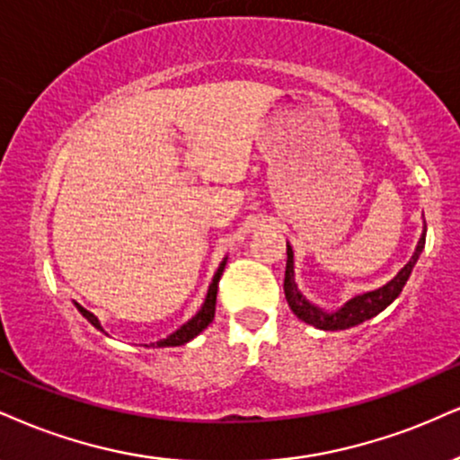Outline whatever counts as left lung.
Masks as SVG:
<instances>
[{
  "instance_id": "left-lung-1",
  "label": "left lung",
  "mask_w": 460,
  "mask_h": 460,
  "mask_svg": "<svg viewBox=\"0 0 460 460\" xmlns=\"http://www.w3.org/2000/svg\"><path fill=\"white\" fill-rule=\"evenodd\" d=\"M424 239H427V224H424L422 236L420 241H418L416 252H413L411 260L386 283V286L349 298L348 303L337 311H324L315 307L314 303H309V300L300 294V290L296 288V281H294V252L292 247L288 245L286 279H283V292H286L288 305H290V309L294 311V315H296L298 320L307 322V324L320 328V331H345V328L358 326L362 322L371 320V317L382 314V311L386 309L401 292H403V286L407 283V279H410L413 266H416L418 258H420L424 249Z\"/></svg>"
}]
</instances>
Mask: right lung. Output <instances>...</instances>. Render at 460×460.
Listing matches in <instances>:
<instances>
[{
  "label": "right lung",
  "instance_id": "right-lung-1",
  "mask_svg": "<svg viewBox=\"0 0 460 460\" xmlns=\"http://www.w3.org/2000/svg\"><path fill=\"white\" fill-rule=\"evenodd\" d=\"M226 260H228V258H224V262L219 264L217 273H215L211 286H208L207 298H204L200 311H198V314L191 317L190 322H185V324L181 326L179 331H174L172 334H168L166 339H160V341H157V343H151L153 348H155V345H157V348H177V345H185L187 341H191V339L198 337V334H200L204 328L211 324L213 317H215V300H217V283H219L221 273H224V269H226ZM74 305H76V309L81 311V314L87 317V320L92 322L95 328H100V331L104 332V328L100 326V320L92 314V311H87L84 307H81V305H78V303H74Z\"/></svg>",
  "mask_w": 460,
  "mask_h": 460
}]
</instances>
